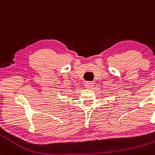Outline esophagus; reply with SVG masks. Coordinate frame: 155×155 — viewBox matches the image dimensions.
<instances>
[{"instance_id": "esophagus-1", "label": "esophagus", "mask_w": 155, "mask_h": 155, "mask_svg": "<svg viewBox=\"0 0 155 155\" xmlns=\"http://www.w3.org/2000/svg\"><path fill=\"white\" fill-rule=\"evenodd\" d=\"M94 84H93V82H92V81H87V82H86L85 83V87L86 88H87V89H91V88H92L93 87V86H94Z\"/></svg>"}]
</instances>
